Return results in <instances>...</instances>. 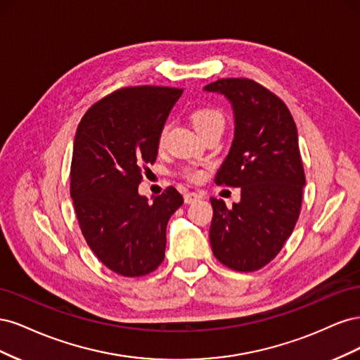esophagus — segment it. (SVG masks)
Returning <instances> with one entry per match:
<instances>
[{
    "mask_svg": "<svg viewBox=\"0 0 360 360\" xmlns=\"http://www.w3.org/2000/svg\"><path fill=\"white\" fill-rule=\"evenodd\" d=\"M200 198H202V195L198 193V192H188L184 193V202L186 204H192L195 201H198Z\"/></svg>",
    "mask_w": 360,
    "mask_h": 360,
    "instance_id": "1",
    "label": "esophagus"
}]
</instances>
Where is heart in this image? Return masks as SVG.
Returning a JSON list of instances; mask_svg holds the SVG:
<instances>
[{
    "label": "heart",
    "mask_w": 360,
    "mask_h": 360,
    "mask_svg": "<svg viewBox=\"0 0 360 360\" xmlns=\"http://www.w3.org/2000/svg\"><path fill=\"white\" fill-rule=\"evenodd\" d=\"M191 120H192L193 127L198 130L200 135L209 132V130L224 129V124H225L224 114L213 106H198L197 110H193V112L191 114ZM167 134H168V124H163L158 135L159 146H163V143H165ZM184 177L192 181H200L202 179V172L200 169H186L184 171Z\"/></svg>",
    "instance_id": "heart-1"
}]
</instances>
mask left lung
I'll return each instance as SVG.
<instances>
[{"label": "left lung", "instance_id": "8db88e82", "mask_svg": "<svg viewBox=\"0 0 360 360\" xmlns=\"http://www.w3.org/2000/svg\"><path fill=\"white\" fill-rule=\"evenodd\" d=\"M233 103L236 132L216 184L240 188L226 209L210 198L213 255L228 269L255 271L269 264L291 236L302 209L304 169L297 127L287 105L248 78H222L204 86Z\"/></svg>", "mask_w": 360, "mask_h": 360}]
</instances>
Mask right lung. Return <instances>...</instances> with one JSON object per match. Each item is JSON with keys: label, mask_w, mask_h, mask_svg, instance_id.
Returning <instances> with one entry per match:
<instances>
[{"label": "right lung", "mask_w": 360, "mask_h": 360, "mask_svg": "<svg viewBox=\"0 0 360 360\" xmlns=\"http://www.w3.org/2000/svg\"><path fill=\"white\" fill-rule=\"evenodd\" d=\"M183 89L123 86L89 108L75 135L70 197L86 245L126 278L156 270L165 258L167 224L183 204L176 188L153 198L138 193L158 135Z\"/></svg>", "instance_id": "obj_1"}]
</instances>
